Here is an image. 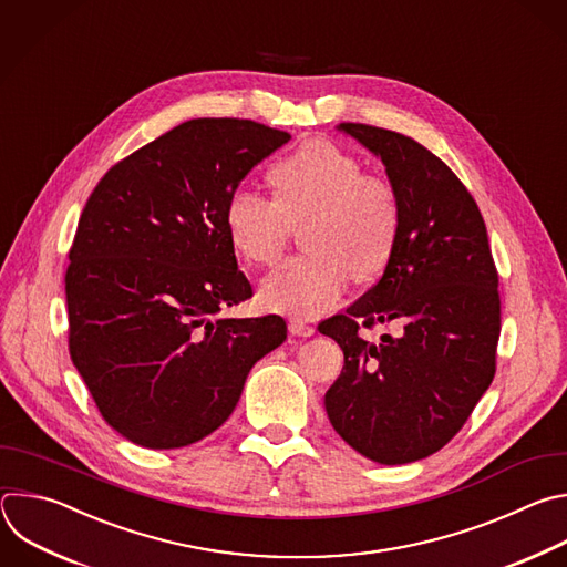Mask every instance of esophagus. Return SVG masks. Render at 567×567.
Listing matches in <instances>:
<instances>
[{
  "label": "esophagus",
  "mask_w": 567,
  "mask_h": 567,
  "mask_svg": "<svg viewBox=\"0 0 567 567\" xmlns=\"http://www.w3.org/2000/svg\"><path fill=\"white\" fill-rule=\"evenodd\" d=\"M288 328H290V332H292V334H297V337H310V334H315V326H312V323H308V321H306V319H301V317L290 319Z\"/></svg>",
  "instance_id": "esophagus-1"
}]
</instances>
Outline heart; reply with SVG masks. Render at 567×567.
<instances>
[{
    "instance_id": "b5f03b06",
    "label": "heart",
    "mask_w": 567,
    "mask_h": 567,
    "mask_svg": "<svg viewBox=\"0 0 567 567\" xmlns=\"http://www.w3.org/2000/svg\"><path fill=\"white\" fill-rule=\"evenodd\" d=\"M270 183L275 198L239 187L225 203L233 248L261 266L277 261L292 225L308 220V252L261 281L268 308L315 317L339 301L351 277L367 281L386 268L402 220L391 181L364 174L355 156L328 141H310L272 165Z\"/></svg>"
}]
</instances>
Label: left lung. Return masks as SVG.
Instances as JSON below:
<instances>
[{
    "label": "left lung",
    "instance_id": "1",
    "mask_svg": "<svg viewBox=\"0 0 567 567\" xmlns=\"http://www.w3.org/2000/svg\"><path fill=\"white\" fill-rule=\"evenodd\" d=\"M373 152L400 196V235L380 277L344 315L319 323L344 351L326 391L332 429L380 465L422 461L454 437L496 373L498 272L474 196L435 154L398 132L337 127ZM400 320L380 346L364 324Z\"/></svg>",
    "mask_w": 567,
    "mask_h": 567
}]
</instances>
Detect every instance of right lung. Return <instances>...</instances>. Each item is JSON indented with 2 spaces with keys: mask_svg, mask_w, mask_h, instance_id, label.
Instances as JSON below:
<instances>
[{
  "mask_svg": "<svg viewBox=\"0 0 567 567\" xmlns=\"http://www.w3.org/2000/svg\"><path fill=\"white\" fill-rule=\"evenodd\" d=\"M288 141L255 121H187L91 192L64 277L69 353L123 437L147 449L198 442L230 417L250 369L284 344L279 315L214 317L252 297L225 203Z\"/></svg>",
  "mask_w": 567,
  "mask_h": 567,
  "instance_id": "1",
  "label": "right lung"
}]
</instances>
